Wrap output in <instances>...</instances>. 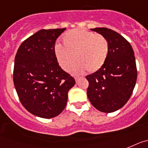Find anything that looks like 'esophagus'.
Masks as SVG:
<instances>
[{
	"label": "esophagus",
	"mask_w": 148,
	"mask_h": 148,
	"mask_svg": "<svg viewBox=\"0 0 148 148\" xmlns=\"http://www.w3.org/2000/svg\"><path fill=\"white\" fill-rule=\"evenodd\" d=\"M79 79H80V77H75V81H76V83H78V82H79Z\"/></svg>",
	"instance_id": "obj_1"
}]
</instances>
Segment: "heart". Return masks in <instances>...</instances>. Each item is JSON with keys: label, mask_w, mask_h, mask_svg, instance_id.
Here are the masks:
<instances>
[{"label": "heart", "mask_w": 148, "mask_h": 148, "mask_svg": "<svg viewBox=\"0 0 148 148\" xmlns=\"http://www.w3.org/2000/svg\"><path fill=\"white\" fill-rule=\"evenodd\" d=\"M63 46L56 45L54 55L59 65L65 71H70L77 62L74 71L77 74L98 71L103 66L109 44L104 36L81 29L69 30L62 38ZM75 58H74V56Z\"/></svg>", "instance_id": "1"}]
</instances>
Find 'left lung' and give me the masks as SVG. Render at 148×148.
Listing matches in <instances>:
<instances>
[{"label": "left lung", "mask_w": 148, "mask_h": 148, "mask_svg": "<svg viewBox=\"0 0 148 148\" xmlns=\"http://www.w3.org/2000/svg\"><path fill=\"white\" fill-rule=\"evenodd\" d=\"M104 36L109 53L103 66L87 75V95L94 107L112 112L124 106L130 97L137 79L136 59L130 44L117 32L106 27L91 29Z\"/></svg>", "instance_id": "8db88e82"}]
</instances>
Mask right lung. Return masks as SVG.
<instances>
[{
	"instance_id": "right-lung-1",
	"label": "right lung",
	"mask_w": 148,
	"mask_h": 148,
	"mask_svg": "<svg viewBox=\"0 0 148 148\" xmlns=\"http://www.w3.org/2000/svg\"><path fill=\"white\" fill-rule=\"evenodd\" d=\"M62 29H41L21 43L15 58L13 82L21 104L33 115L51 119L63 111L75 80L54 55Z\"/></svg>"
}]
</instances>
